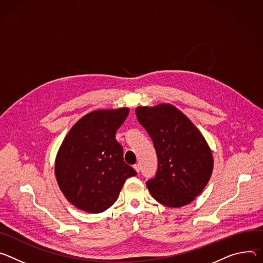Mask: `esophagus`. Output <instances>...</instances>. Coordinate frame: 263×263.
Returning a JSON list of instances; mask_svg holds the SVG:
<instances>
[{
  "mask_svg": "<svg viewBox=\"0 0 263 263\" xmlns=\"http://www.w3.org/2000/svg\"><path fill=\"white\" fill-rule=\"evenodd\" d=\"M134 168H135V170L139 173L140 172V165L139 164H136V165H134Z\"/></svg>",
  "mask_w": 263,
  "mask_h": 263,
  "instance_id": "esophagus-1",
  "label": "esophagus"
}]
</instances>
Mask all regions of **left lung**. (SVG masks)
Wrapping results in <instances>:
<instances>
[{"instance_id":"left-lung-1","label":"left lung","mask_w":263,"mask_h":263,"mask_svg":"<svg viewBox=\"0 0 263 263\" xmlns=\"http://www.w3.org/2000/svg\"><path fill=\"white\" fill-rule=\"evenodd\" d=\"M136 115L158 156L156 176L146 182L149 192L167 207L187 205L205 188L212 174L213 157L205 138L170 104L139 106Z\"/></svg>"}]
</instances>
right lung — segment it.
Segmentation results:
<instances>
[{
	"label": "right lung",
	"instance_id": "obj_1",
	"mask_svg": "<svg viewBox=\"0 0 263 263\" xmlns=\"http://www.w3.org/2000/svg\"><path fill=\"white\" fill-rule=\"evenodd\" d=\"M128 108L99 109L85 115L66 136L58 151L55 174L58 186L75 207L89 213L109 208L127 178L136 170L123 160L116 133Z\"/></svg>",
	"mask_w": 263,
	"mask_h": 263
}]
</instances>
